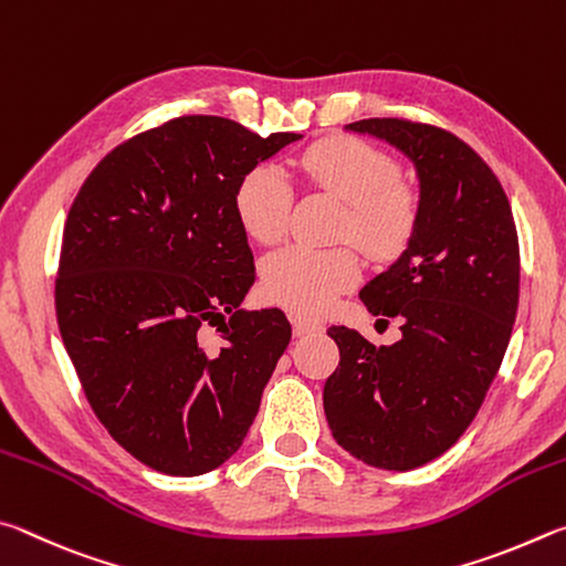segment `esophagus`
<instances>
[{"label":"esophagus","mask_w":566,"mask_h":566,"mask_svg":"<svg viewBox=\"0 0 566 566\" xmlns=\"http://www.w3.org/2000/svg\"><path fill=\"white\" fill-rule=\"evenodd\" d=\"M323 325L315 323V321H305V318H293V335L295 338H303V335H313V333H321Z\"/></svg>","instance_id":"esophagus-1"}]
</instances>
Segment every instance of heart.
Returning a JSON list of instances; mask_svg holds the SVG:
<instances>
[{
    "label": "heart",
    "instance_id": "1",
    "mask_svg": "<svg viewBox=\"0 0 566 566\" xmlns=\"http://www.w3.org/2000/svg\"><path fill=\"white\" fill-rule=\"evenodd\" d=\"M311 186L340 198V233L350 235L375 258L398 255L418 223V196L398 181L392 158L360 138L335 136L313 144L298 158ZM293 188L283 168L258 164L235 186L233 208L243 231L258 243H275L289 228ZM360 277V261L350 248L289 245L261 265L265 301L295 315H321Z\"/></svg>",
    "mask_w": 566,
    "mask_h": 566
}]
</instances>
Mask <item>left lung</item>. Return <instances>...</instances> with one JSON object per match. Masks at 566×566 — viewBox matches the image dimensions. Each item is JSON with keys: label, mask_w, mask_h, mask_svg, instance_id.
Instances as JSON below:
<instances>
[{"label": "left lung", "mask_w": 566, "mask_h": 566, "mask_svg": "<svg viewBox=\"0 0 566 566\" xmlns=\"http://www.w3.org/2000/svg\"><path fill=\"white\" fill-rule=\"evenodd\" d=\"M418 176V223L405 251L360 289L373 315L400 318L380 345L328 328L340 363L323 388L335 442L378 470L408 472L470 428L510 345L520 301V243L497 176L458 136L402 118H363Z\"/></svg>", "instance_id": "left-lung-1"}]
</instances>
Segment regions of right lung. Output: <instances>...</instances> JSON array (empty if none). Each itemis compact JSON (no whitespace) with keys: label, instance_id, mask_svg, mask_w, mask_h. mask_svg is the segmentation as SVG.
<instances>
[{"label":"right lung","instance_id":"add662e5","mask_svg":"<svg viewBox=\"0 0 566 566\" xmlns=\"http://www.w3.org/2000/svg\"><path fill=\"white\" fill-rule=\"evenodd\" d=\"M303 134L171 118L98 164L66 218L56 321L86 400L138 462L206 474L241 448L291 343L283 311H245L253 253L235 186ZM222 345L208 349L205 325Z\"/></svg>","mask_w":566,"mask_h":566}]
</instances>
